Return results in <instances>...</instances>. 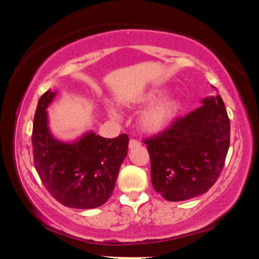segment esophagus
Here are the masks:
<instances>
[{
    "mask_svg": "<svg viewBox=\"0 0 259 259\" xmlns=\"http://www.w3.org/2000/svg\"><path fill=\"white\" fill-rule=\"evenodd\" d=\"M139 145H140V142H138V140L130 139V142H129V148H135V147H137V146H139Z\"/></svg>",
    "mask_w": 259,
    "mask_h": 259,
    "instance_id": "obj_1",
    "label": "esophagus"
}]
</instances>
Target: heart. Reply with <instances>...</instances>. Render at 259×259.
Returning a JSON list of instances; mask_svg holds the SVG:
<instances>
[{"instance_id": "obj_1", "label": "heart", "mask_w": 259, "mask_h": 259, "mask_svg": "<svg viewBox=\"0 0 259 259\" xmlns=\"http://www.w3.org/2000/svg\"><path fill=\"white\" fill-rule=\"evenodd\" d=\"M162 96V91L159 89L148 91L142 97L134 100L133 103L129 104V106H140V105H148L157 102ZM182 109V102L181 99L176 97H168L161 99L159 102L153 104L151 107L145 109L140 114L138 123L139 128L144 133L155 135L161 131L168 128L171 124V122L176 119L178 113ZM107 112L109 116L113 119H119V113L114 107L108 106Z\"/></svg>"}]
</instances>
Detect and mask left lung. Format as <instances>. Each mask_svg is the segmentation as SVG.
Listing matches in <instances>:
<instances>
[{
	"label": "left lung",
	"mask_w": 259,
	"mask_h": 259,
	"mask_svg": "<svg viewBox=\"0 0 259 259\" xmlns=\"http://www.w3.org/2000/svg\"><path fill=\"white\" fill-rule=\"evenodd\" d=\"M145 140L154 190L177 202L203 194L221 175L230 147V119L219 95Z\"/></svg>",
	"instance_id": "8db88e82"
}]
</instances>
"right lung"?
I'll return each instance as SVG.
<instances>
[{
    "label": "right lung",
    "mask_w": 259,
    "mask_h": 259,
    "mask_svg": "<svg viewBox=\"0 0 259 259\" xmlns=\"http://www.w3.org/2000/svg\"><path fill=\"white\" fill-rule=\"evenodd\" d=\"M56 97L48 90L34 115L32 144L35 169L47 191L65 207L94 209L111 198L122 162L128 155L129 137L104 138L94 131L74 142L51 134L47 108Z\"/></svg>",
    "instance_id": "add662e5"
}]
</instances>
